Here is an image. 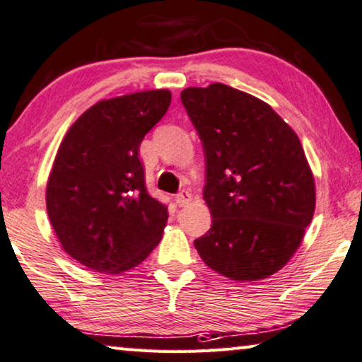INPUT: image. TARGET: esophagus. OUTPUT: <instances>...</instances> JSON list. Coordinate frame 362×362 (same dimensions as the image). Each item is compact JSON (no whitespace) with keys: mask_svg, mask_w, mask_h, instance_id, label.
<instances>
[{"mask_svg":"<svg viewBox=\"0 0 362 362\" xmlns=\"http://www.w3.org/2000/svg\"><path fill=\"white\" fill-rule=\"evenodd\" d=\"M192 202V193L190 192H187V190H182L180 193H177V197H175V203L180 206H187L188 203Z\"/></svg>","mask_w":362,"mask_h":362,"instance_id":"obj_1","label":"esophagus"}]
</instances>
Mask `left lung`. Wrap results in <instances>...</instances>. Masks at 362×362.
<instances>
[{
	"label": "left lung",
	"mask_w": 362,
	"mask_h": 362,
	"mask_svg": "<svg viewBox=\"0 0 362 362\" xmlns=\"http://www.w3.org/2000/svg\"><path fill=\"white\" fill-rule=\"evenodd\" d=\"M180 98L203 143L212 217L194 248L223 277L266 279L290 261L313 221L315 187L301 141L267 103L228 85L190 87Z\"/></svg>",
	"instance_id": "left-lung-1"
}]
</instances>
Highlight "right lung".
<instances>
[{
    "label": "right lung",
    "mask_w": 362,
    "mask_h": 362,
    "mask_svg": "<svg viewBox=\"0 0 362 362\" xmlns=\"http://www.w3.org/2000/svg\"><path fill=\"white\" fill-rule=\"evenodd\" d=\"M170 98L169 90H148L96 103L57 150L48 217L62 250L91 271L134 269L163 238L168 206L148 193L139 151Z\"/></svg>",
    "instance_id": "1"
}]
</instances>
